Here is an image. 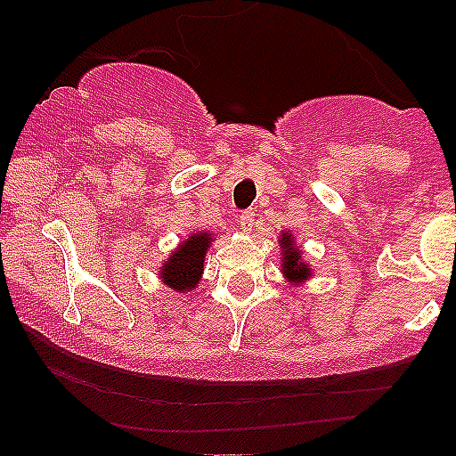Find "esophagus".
<instances>
[{
	"label": "esophagus",
	"instance_id": "1",
	"mask_svg": "<svg viewBox=\"0 0 456 456\" xmlns=\"http://www.w3.org/2000/svg\"><path fill=\"white\" fill-rule=\"evenodd\" d=\"M238 224H240V229H244V232H250V229H253V224H255V210H246V212L240 214Z\"/></svg>",
	"mask_w": 456,
	"mask_h": 456
}]
</instances>
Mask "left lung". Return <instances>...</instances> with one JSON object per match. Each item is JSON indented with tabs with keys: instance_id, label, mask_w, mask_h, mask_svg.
<instances>
[{
	"instance_id": "left-lung-1",
	"label": "left lung",
	"mask_w": 456,
	"mask_h": 456,
	"mask_svg": "<svg viewBox=\"0 0 456 456\" xmlns=\"http://www.w3.org/2000/svg\"><path fill=\"white\" fill-rule=\"evenodd\" d=\"M281 265H282V274L289 282H305L306 279H311V265L302 261V250L297 248V244H294V238L291 233H282L281 240Z\"/></svg>"
}]
</instances>
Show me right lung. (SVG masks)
Instances as JSON below:
<instances>
[{"instance_id": "right-lung-1", "label": "right lung", "mask_w": 456, "mask_h": 456, "mask_svg": "<svg viewBox=\"0 0 456 456\" xmlns=\"http://www.w3.org/2000/svg\"><path fill=\"white\" fill-rule=\"evenodd\" d=\"M210 246L212 233L199 232L188 235L159 270L162 282L177 291V294H188V291L195 289L199 281H201L203 259H206Z\"/></svg>"}]
</instances>
